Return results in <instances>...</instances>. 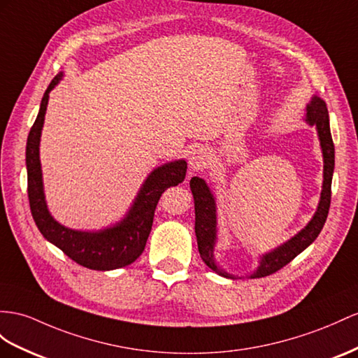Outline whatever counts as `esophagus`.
Masks as SVG:
<instances>
[{"label":"esophagus","mask_w":358,"mask_h":358,"mask_svg":"<svg viewBox=\"0 0 358 358\" xmlns=\"http://www.w3.org/2000/svg\"><path fill=\"white\" fill-rule=\"evenodd\" d=\"M210 162V152L206 148H198L190 154L189 166L192 171H203Z\"/></svg>","instance_id":"34e87169"}]
</instances>
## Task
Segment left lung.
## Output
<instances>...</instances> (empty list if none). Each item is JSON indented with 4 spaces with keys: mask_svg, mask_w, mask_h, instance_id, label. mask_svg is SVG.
Segmentation results:
<instances>
[{
    "mask_svg": "<svg viewBox=\"0 0 358 358\" xmlns=\"http://www.w3.org/2000/svg\"><path fill=\"white\" fill-rule=\"evenodd\" d=\"M307 122L310 125H316L317 134L320 139V146L324 152V186L322 194H320V203L317 212L308 225L292 237L289 242L281 245L280 248L273 250L272 252L263 255L259 269L255 271L251 277L262 278L272 275L273 272L280 271L286 266L299 252L304 251L307 246L313 242L319 236L320 230L324 228L327 216L329 212V204H331V180L334 171V143L331 131H329V117L325 101L315 96L313 101L307 106ZM190 189L195 199V234L198 241V251L201 259L207 266L215 271L216 273L222 275L227 278H234L233 275L224 272L216 266L213 260V246L216 241V207L215 198L210 194L206 181L199 177H194L190 180Z\"/></svg>",
    "mask_w": 358,
    "mask_h": 358,
    "instance_id": "left-lung-1",
    "label": "left lung"
}]
</instances>
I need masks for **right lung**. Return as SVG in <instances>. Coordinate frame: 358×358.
Listing matches in <instances>:
<instances>
[{
    "label": "right lung",
    "mask_w": 358,
    "mask_h": 358,
    "mask_svg": "<svg viewBox=\"0 0 358 358\" xmlns=\"http://www.w3.org/2000/svg\"><path fill=\"white\" fill-rule=\"evenodd\" d=\"M59 80L60 76L54 77L48 89L45 90L38 117L27 139V192H29L33 219L45 239L56 245L80 266L94 271H112L128 266L145 250L151 233L155 207L159 204L162 194L166 189L185 181L187 163L178 160L152 171L127 217L116 227L99 233H86L69 230L60 225L51 217L45 204L39 162V141L45 112H47L48 94L59 83Z\"/></svg>",
    "instance_id": "add662e5"
}]
</instances>
